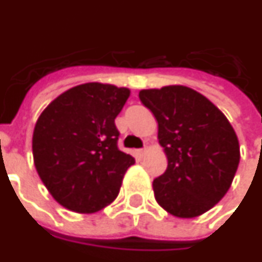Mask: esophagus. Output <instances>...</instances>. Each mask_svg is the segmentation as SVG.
<instances>
[{"label": "esophagus", "instance_id": "esophagus-1", "mask_svg": "<svg viewBox=\"0 0 262 262\" xmlns=\"http://www.w3.org/2000/svg\"><path fill=\"white\" fill-rule=\"evenodd\" d=\"M145 152H147V149L145 148H141V149H136V155L139 158H143L145 155Z\"/></svg>", "mask_w": 262, "mask_h": 262}]
</instances>
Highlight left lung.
<instances>
[{"mask_svg":"<svg viewBox=\"0 0 262 262\" xmlns=\"http://www.w3.org/2000/svg\"><path fill=\"white\" fill-rule=\"evenodd\" d=\"M158 122L166 171L154 180L158 205L171 215L192 219L219 203L237 170L239 140L210 100L183 85L139 92Z\"/></svg>","mask_w":262,"mask_h":262,"instance_id":"obj_1","label":"left lung"}]
</instances>
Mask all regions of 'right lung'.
<instances>
[{
  "label": "right lung",
  "mask_w": 262,
  "mask_h": 262,
  "mask_svg": "<svg viewBox=\"0 0 262 262\" xmlns=\"http://www.w3.org/2000/svg\"><path fill=\"white\" fill-rule=\"evenodd\" d=\"M130 96L127 88L100 82L57 96L38 118L34 165L56 202L75 213H96L118 196L135 158L118 149L115 118Z\"/></svg>",
  "instance_id": "obj_1"
}]
</instances>
